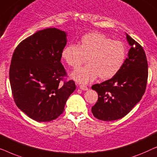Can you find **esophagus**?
I'll list each match as a JSON object with an SVG mask.
<instances>
[{
  "label": "esophagus",
  "instance_id": "34e87169",
  "mask_svg": "<svg viewBox=\"0 0 157 157\" xmlns=\"http://www.w3.org/2000/svg\"><path fill=\"white\" fill-rule=\"evenodd\" d=\"M79 87H80L81 89L83 90V91H87V90L89 89V88H88L86 85H81Z\"/></svg>",
  "mask_w": 157,
  "mask_h": 157
}]
</instances>
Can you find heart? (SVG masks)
<instances>
[{
	"mask_svg": "<svg viewBox=\"0 0 157 157\" xmlns=\"http://www.w3.org/2000/svg\"><path fill=\"white\" fill-rule=\"evenodd\" d=\"M61 56L71 67L76 68L73 78L81 83H88L99 76L109 79L121 69L126 58V48L121 40H112L104 34L90 33L81 38L78 46L69 44L63 49Z\"/></svg>",
	"mask_w": 157,
	"mask_h": 157,
	"instance_id": "heart-1",
	"label": "heart"
}]
</instances>
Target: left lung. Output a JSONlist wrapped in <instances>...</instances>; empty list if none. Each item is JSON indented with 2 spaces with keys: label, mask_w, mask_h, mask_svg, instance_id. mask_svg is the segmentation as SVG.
Wrapping results in <instances>:
<instances>
[{
  "label": "left lung",
  "mask_w": 157,
  "mask_h": 157,
  "mask_svg": "<svg viewBox=\"0 0 157 157\" xmlns=\"http://www.w3.org/2000/svg\"><path fill=\"white\" fill-rule=\"evenodd\" d=\"M131 48L121 69L106 81L91 86L98 93L91 111L96 119L105 121L121 119L142 98L147 87L148 63L143 47L126 34Z\"/></svg>",
  "instance_id": "obj_1"
}]
</instances>
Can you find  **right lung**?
<instances>
[{
  "label": "right lung",
  "mask_w": 157,
  "mask_h": 157,
  "mask_svg": "<svg viewBox=\"0 0 157 157\" xmlns=\"http://www.w3.org/2000/svg\"><path fill=\"white\" fill-rule=\"evenodd\" d=\"M66 42L65 32L49 28L22 40L13 54L9 70L13 97L16 106L36 121L59 117L76 89L74 81L64 80L67 74L61 59Z\"/></svg>",
  "instance_id": "1"
}]
</instances>
